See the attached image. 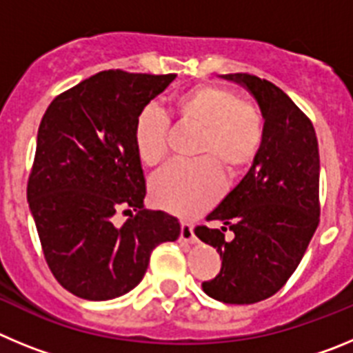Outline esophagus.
Instances as JSON below:
<instances>
[{
    "label": "esophagus",
    "mask_w": 353,
    "mask_h": 353,
    "mask_svg": "<svg viewBox=\"0 0 353 353\" xmlns=\"http://www.w3.org/2000/svg\"><path fill=\"white\" fill-rule=\"evenodd\" d=\"M180 240L194 242V228H192L191 223H182V226H180Z\"/></svg>",
    "instance_id": "obj_1"
}]
</instances>
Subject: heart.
Returning <instances> with one entry per match:
<instances>
[{
  "label": "heart",
  "mask_w": 353,
  "mask_h": 353,
  "mask_svg": "<svg viewBox=\"0 0 353 353\" xmlns=\"http://www.w3.org/2000/svg\"><path fill=\"white\" fill-rule=\"evenodd\" d=\"M171 113L182 125L199 130L191 164H173L150 183L154 203L171 214L192 217L215 203L223 191L221 170L244 173L252 166L265 141V117L254 102L240 99L235 90L199 83L171 101ZM170 123L155 108H145L134 123V148L148 168L168 157Z\"/></svg>",
  "instance_id": "b5f03b06"
}]
</instances>
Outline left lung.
<instances>
[{"mask_svg":"<svg viewBox=\"0 0 353 353\" xmlns=\"http://www.w3.org/2000/svg\"><path fill=\"white\" fill-rule=\"evenodd\" d=\"M226 79L244 84L265 117V141L242 182L207 221L196 226L201 242L217 249L221 272L203 292L224 304H254L277 293L301 263L320 223V155L311 120L267 79L236 72ZM230 227L236 236L223 239Z\"/></svg>","mask_w":353,"mask_h":353,"instance_id":"left-lung-1","label":"left lung"}]
</instances>
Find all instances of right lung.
<instances>
[{"label": "right lung", "instance_id": "add662e5", "mask_svg": "<svg viewBox=\"0 0 353 353\" xmlns=\"http://www.w3.org/2000/svg\"><path fill=\"white\" fill-rule=\"evenodd\" d=\"M174 77L99 72L43 113L28 201L52 276L77 297L125 295L145 276L152 251L179 239L176 217L145 210L146 182L134 148L136 118ZM117 211L131 214L121 227L114 224Z\"/></svg>", "mask_w": 353, "mask_h": 353}]
</instances>
